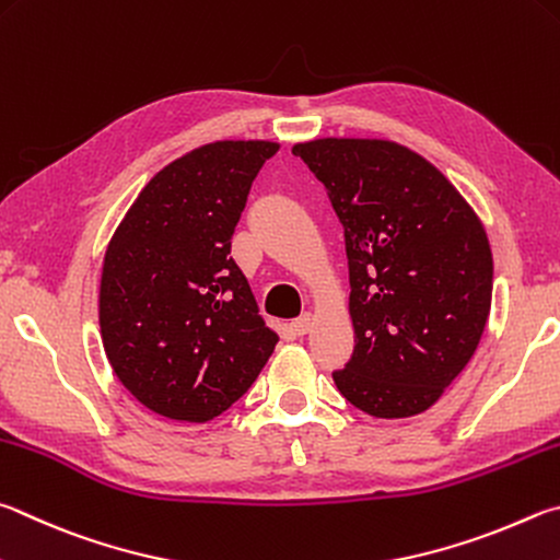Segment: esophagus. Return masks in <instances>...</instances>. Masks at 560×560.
I'll use <instances>...</instances> for the list:
<instances>
[{
    "instance_id": "34e87169",
    "label": "esophagus",
    "mask_w": 560,
    "mask_h": 560,
    "mask_svg": "<svg viewBox=\"0 0 560 560\" xmlns=\"http://www.w3.org/2000/svg\"><path fill=\"white\" fill-rule=\"evenodd\" d=\"M311 328H313V315L311 313H303L301 318H296V320L291 323V330L296 332V335H306Z\"/></svg>"
}]
</instances>
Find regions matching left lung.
I'll return each instance as SVG.
<instances>
[{
  "label": "left lung",
  "instance_id": "obj_1",
  "mask_svg": "<svg viewBox=\"0 0 560 560\" xmlns=\"http://www.w3.org/2000/svg\"><path fill=\"white\" fill-rule=\"evenodd\" d=\"M345 228L354 350L335 386L360 411L406 419L441 399L480 345L492 249L431 161L389 139L293 144Z\"/></svg>",
  "mask_w": 560,
  "mask_h": 560
}]
</instances>
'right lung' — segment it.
Listing matches in <instances>:
<instances>
[{
	"label": "right lung",
	"mask_w": 560,
	"mask_h": 560,
	"mask_svg": "<svg viewBox=\"0 0 560 560\" xmlns=\"http://www.w3.org/2000/svg\"><path fill=\"white\" fill-rule=\"evenodd\" d=\"M277 141L225 139L171 161L112 235L100 332L125 389L171 421L228 411L277 348L230 240Z\"/></svg>",
	"instance_id": "obj_1"
}]
</instances>
